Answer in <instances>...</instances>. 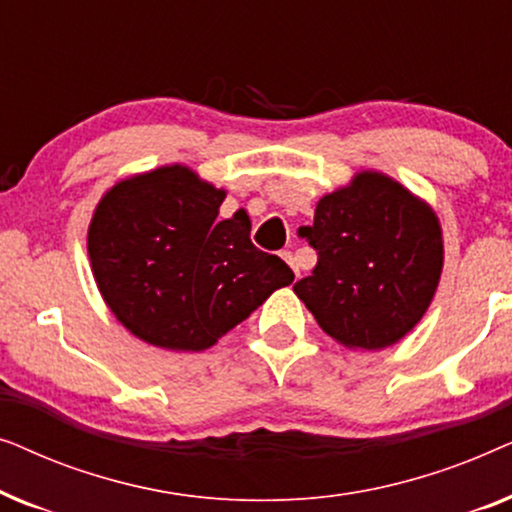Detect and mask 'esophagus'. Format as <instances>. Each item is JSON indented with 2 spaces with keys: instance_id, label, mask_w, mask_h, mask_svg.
I'll return each instance as SVG.
<instances>
[{
  "instance_id": "1",
  "label": "esophagus",
  "mask_w": 512,
  "mask_h": 512,
  "mask_svg": "<svg viewBox=\"0 0 512 512\" xmlns=\"http://www.w3.org/2000/svg\"><path fill=\"white\" fill-rule=\"evenodd\" d=\"M282 258L291 265L293 272H296V277H298L300 275V268H298V263H296V256H293V251H282Z\"/></svg>"
}]
</instances>
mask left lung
<instances>
[{"label":"left lung","mask_w":512,"mask_h":512,"mask_svg":"<svg viewBox=\"0 0 512 512\" xmlns=\"http://www.w3.org/2000/svg\"><path fill=\"white\" fill-rule=\"evenodd\" d=\"M298 237L317 251V265L293 291L342 345L389 347L424 317L443 270L440 226L394 179L361 172L319 200Z\"/></svg>","instance_id":"left-lung-1"}]
</instances>
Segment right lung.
Returning <instances> with one entry per match:
<instances>
[{
    "mask_svg": "<svg viewBox=\"0 0 512 512\" xmlns=\"http://www.w3.org/2000/svg\"><path fill=\"white\" fill-rule=\"evenodd\" d=\"M226 193L181 165L121 181L88 230L95 282L116 319L149 345L212 347L275 289L282 258L251 242L249 216L219 221Z\"/></svg>",
    "mask_w": 512,
    "mask_h": 512,
    "instance_id": "add662e5",
    "label": "right lung"
}]
</instances>
